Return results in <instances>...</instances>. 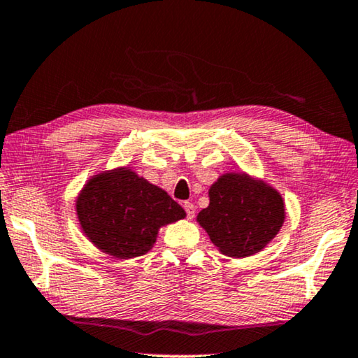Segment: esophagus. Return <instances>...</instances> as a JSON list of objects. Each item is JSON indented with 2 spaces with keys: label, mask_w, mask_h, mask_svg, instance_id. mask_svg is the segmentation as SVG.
<instances>
[{
  "label": "esophagus",
  "mask_w": 358,
  "mask_h": 358,
  "mask_svg": "<svg viewBox=\"0 0 358 358\" xmlns=\"http://www.w3.org/2000/svg\"><path fill=\"white\" fill-rule=\"evenodd\" d=\"M184 210H185V213H187L189 220H192V217L195 216V206L189 203V201H185V203H184Z\"/></svg>",
  "instance_id": "34e87169"
}]
</instances>
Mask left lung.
<instances>
[{
  "instance_id": "obj_1",
  "label": "left lung",
  "mask_w": 358,
  "mask_h": 358,
  "mask_svg": "<svg viewBox=\"0 0 358 358\" xmlns=\"http://www.w3.org/2000/svg\"><path fill=\"white\" fill-rule=\"evenodd\" d=\"M210 205L196 215L222 255L247 258L262 252L286 221L282 195L245 171L222 173L208 190Z\"/></svg>"
}]
</instances>
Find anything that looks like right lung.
<instances>
[{"mask_svg":"<svg viewBox=\"0 0 358 358\" xmlns=\"http://www.w3.org/2000/svg\"><path fill=\"white\" fill-rule=\"evenodd\" d=\"M82 232L98 250L131 260L152 250L163 226L185 211L158 185L129 166L98 171L76 196Z\"/></svg>","mask_w":358,"mask_h":358,"instance_id":"1","label":"right lung"}]
</instances>
